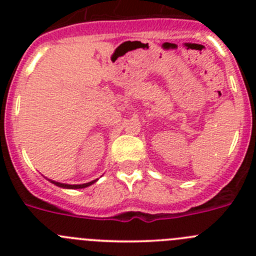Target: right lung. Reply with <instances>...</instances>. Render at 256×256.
<instances>
[{"label": "right lung", "instance_id": "1", "mask_svg": "<svg viewBox=\"0 0 256 256\" xmlns=\"http://www.w3.org/2000/svg\"><path fill=\"white\" fill-rule=\"evenodd\" d=\"M97 180H92V182H88V183H83V184H65V183H60V182H55V180H51L54 184H56V186L58 187H62V188H72V190H76V188H84V187H88L91 186L92 183L96 182Z\"/></svg>", "mask_w": 256, "mask_h": 256}]
</instances>
